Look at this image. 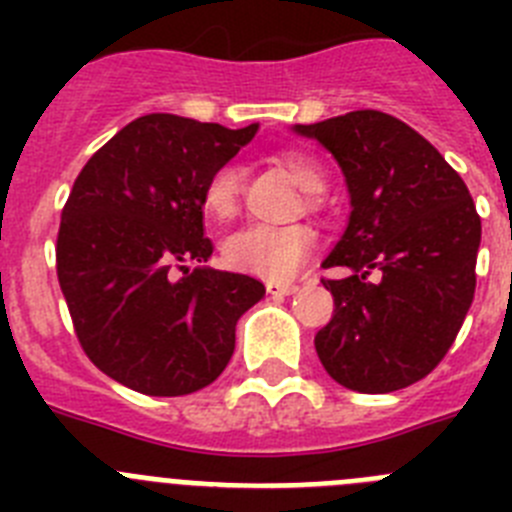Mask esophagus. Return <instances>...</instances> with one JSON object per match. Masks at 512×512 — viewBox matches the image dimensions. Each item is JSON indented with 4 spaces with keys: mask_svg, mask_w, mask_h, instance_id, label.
<instances>
[{
    "mask_svg": "<svg viewBox=\"0 0 512 512\" xmlns=\"http://www.w3.org/2000/svg\"><path fill=\"white\" fill-rule=\"evenodd\" d=\"M266 292H269L271 297H287V295H295V292H297V284L269 282V284H266Z\"/></svg>",
    "mask_w": 512,
    "mask_h": 512,
    "instance_id": "34e87169",
    "label": "esophagus"
}]
</instances>
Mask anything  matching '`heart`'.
I'll return each instance as SVG.
<instances>
[{"instance_id": "heart-1", "label": "heart", "mask_w": 512, "mask_h": 512, "mask_svg": "<svg viewBox=\"0 0 512 512\" xmlns=\"http://www.w3.org/2000/svg\"><path fill=\"white\" fill-rule=\"evenodd\" d=\"M279 164L289 171L302 192H325L328 179L312 156L302 151H284L279 156ZM238 200H241L238 169L230 164L217 166L202 187L205 212L215 220H228L238 210ZM312 248H315V233L305 225H287V228L248 225L225 238L223 259L230 269L243 271V274H253L269 282H289L307 264Z\"/></svg>"}]
</instances>
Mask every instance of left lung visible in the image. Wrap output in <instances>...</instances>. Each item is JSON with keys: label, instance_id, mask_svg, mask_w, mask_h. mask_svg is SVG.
<instances>
[{"label": "left lung", "instance_id": "obj_1", "mask_svg": "<svg viewBox=\"0 0 512 512\" xmlns=\"http://www.w3.org/2000/svg\"><path fill=\"white\" fill-rule=\"evenodd\" d=\"M346 176L351 217L323 261L333 318L318 330L325 372L348 390L384 395L431 374L454 343L477 287L482 238L467 184L410 125L379 110L295 125Z\"/></svg>", "mask_w": 512, "mask_h": 512}]
</instances>
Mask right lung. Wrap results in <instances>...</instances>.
Listing matches in <instances>:
<instances>
[{"instance_id":"obj_1","label":"right lung","mask_w":512,"mask_h":512,"mask_svg":"<svg viewBox=\"0 0 512 512\" xmlns=\"http://www.w3.org/2000/svg\"><path fill=\"white\" fill-rule=\"evenodd\" d=\"M256 130L143 115L76 176L58 228V284L84 354L130 390L176 397L215 382L233 356L235 323L264 297L246 274L187 269L212 256L207 176Z\"/></svg>"}]
</instances>
